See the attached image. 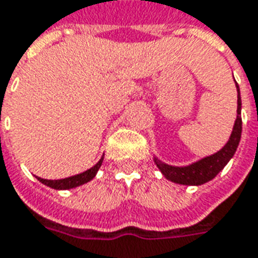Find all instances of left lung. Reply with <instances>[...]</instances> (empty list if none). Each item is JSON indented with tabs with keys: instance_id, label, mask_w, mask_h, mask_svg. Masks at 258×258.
<instances>
[{
	"instance_id": "obj_1",
	"label": "left lung",
	"mask_w": 258,
	"mask_h": 258,
	"mask_svg": "<svg viewBox=\"0 0 258 258\" xmlns=\"http://www.w3.org/2000/svg\"><path fill=\"white\" fill-rule=\"evenodd\" d=\"M237 89V116L233 125V131L231 133V138L228 143L222 149L215 153V154L206 157L200 161L193 162L187 167H172L164 164L158 158H154L155 164L158 169L161 171L162 175L168 179L179 184H190V186H199L215 178L221 169H224L226 164L229 162L235 151H236L240 136H242V116H240V109H242V100H240V91L236 83Z\"/></svg>"
}]
</instances>
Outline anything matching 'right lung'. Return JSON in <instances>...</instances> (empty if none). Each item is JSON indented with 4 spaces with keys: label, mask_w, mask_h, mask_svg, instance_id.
<instances>
[{
    "label": "right lung",
    "mask_w": 258,
    "mask_h": 258,
    "mask_svg": "<svg viewBox=\"0 0 258 258\" xmlns=\"http://www.w3.org/2000/svg\"><path fill=\"white\" fill-rule=\"evenodd\" d=\"M104 157H101V160L97 162L94 167H91L90 169H87L85 172L79 173V175H75V176H69V178L65 179H58V180H48V179L37 178L41 183L50 186L52 189H56V190H62V189H72V187H76V186H80V184L87 183L89 180L96 176L97 171L100 169L101 164H103Z\"/></svg>",
    "instance_id": "obj_1"
}]
</instances>
